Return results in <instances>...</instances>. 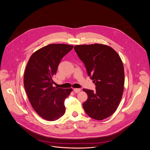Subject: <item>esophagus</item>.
<instances>
[{
    "mask_svg": "<svg viewBox=\"0 0 150 150\" xmlns=\"http://www.w3.org/2000/svg\"><path fill=\"white\" fill-rule=\"evenodd\" d=\"M80 91H81V89H80V88H74V91L75 93H79Z\"/></svg>",
    "mask_w": 150,
    "mask_h": 150,
    "instance_id": "obj_1",
    "label": "esophagus"
}]
</instances>
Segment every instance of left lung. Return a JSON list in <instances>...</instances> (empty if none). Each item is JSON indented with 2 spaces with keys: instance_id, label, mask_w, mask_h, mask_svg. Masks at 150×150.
I'll return each instance as SVG.
<instances>
[{
  "instance_id": "8db88e82",
  "label": "left lung",
  "mask_w": 150,
  "mask_h": 150,
  "mask_svg": "<svg viewBox=\"0 0 150 150\" xmlns=\"http://www.w3.org/2000/svg\"><path fill=\"white\" fill-rule=\"evenodd\" d=\"M74 49L96 85L95 91L83 89L88 96L83 109L96 120L108 118L115 112L122 97L125 82L122 61L113 48L105 45H77Z\"/></svg>"
}]
</instances>
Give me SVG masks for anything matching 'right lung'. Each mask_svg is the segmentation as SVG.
Masks as SVG:
<instances>
[{"label": "right lung", "instance_id": "add662e5", "mask_svg": "<svg viewBox=\"0 0 150 150\" xmlns=\"http://www.w3.org/2000/svg\"><path fill=\"white\" fill-rule=\"evenodd\" d=\"M73 47L65 44L49 45L35 52L27 64L24 75L26 93L34 110L46 120H56L65 114L64 101L72 89L53 87V78L63 57Z\"/></svg>", "mask_w": 150, "mask_h": 150}]
</instances>
